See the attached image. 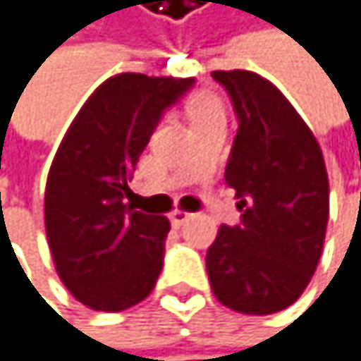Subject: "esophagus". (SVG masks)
Wrapping results in <instances>:
<instances>
[{
	"instance_id": "34e87169",
	"label": "esophagus",
	"mask_w": 361,
	"mask_h": 361,
	"mask_svg": "<svg viewBox=\"0 0 361 361\" xmlns=\"http://www.w3.org/2000/svg\"><path fill=\"white\" fill-rule=\"evenodd\" d=\"M190 216H192V214H188V212H184V209H173L169 218H171V224H173L175 228H179V226L186 224V222L190 220Z\"/></svg>"
}]
</instances>
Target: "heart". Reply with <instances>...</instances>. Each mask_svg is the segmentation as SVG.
Returning a JSON list of instances; mask_svg holds the SVG:
<instances>
[{
	"label": "heart",
	"mask_w": 361,
	"mask_h": 361,
	"mask_svg": "<svg viewBox=\"0 0 361 361\" xmlns=\"http://www.w3.org/2000/svg\"><path fill=\"white\" fill-rule=\"evenodd\" d=\"M188 115L195 121L214 117V115H224V106L220 102V98L212 92H197L190 100H188Z\"/></svg>",
	"instance_id": "obj_1"
}]
</instances>
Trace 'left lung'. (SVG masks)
Returning a JSON list of instances; mask_svg holds the SVG:
<instances>
[{"label": "left lung", "mask_w": 361, "mask_h": 361, "mask_svg": "<svg viewBox=\"0 0 361 361\" xmlns=\"http://www.w3.org/2000/svg\"><path fill=\"white\" fill-rule=\"evenodd\" d=\"M240 128L224 179L242 222L220 226L205 265L216 300L242 314L291 306L319 265L329 218L323 152L282 92L250 70H216Z\"/></svg>", "instance_id": "1"}]
</instances>
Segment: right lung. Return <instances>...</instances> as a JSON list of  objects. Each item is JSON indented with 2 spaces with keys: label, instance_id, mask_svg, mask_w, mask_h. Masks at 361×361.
Segmentation results:
<instances>
[{
  "label": "right lung",
  "instance_id": "add662e5",
  "mask_svg": "<svg viewBox=\"0 0 361 361\" xmlns=\"http://www.w3.org/2000/svg\"><path fill=\"white\" fill-rule=\"evenodd\" d=\"M192 83V76L115 74L57 147L44 190L47 240L63 287L92 310H126L156 287L171 222L135 212L123 197L162 113Z\"/></svg>",
  "mask_w": 361,
  "mask_h": 361
}]
</instances>
